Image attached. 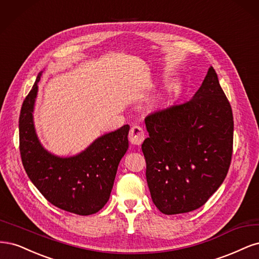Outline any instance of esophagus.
Wrapping results in <instances>:
<instances>
[{"label": "esophagus", "instance_id": "1", "mask_svg": "<svg viewBox=\"0 0 259 259\" xmlns=\"http://www.w3.org/2000/svg\"><path fill=\"white\" fill-rule=\"evenodd\" d=\"M144 139H145L144 130L142 129L140 126H133V127L130 129V132H129V141L131 142V144L141 145L142 143H143Z\"/></svg>", "mask_w": 259, "mask_h": 259}]
</instances>
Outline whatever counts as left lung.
I'll list each match as a JSON object with an SVG mask.
<instances>
[{
  "label": "left lung",
  "instance_id": "8db88e82",
  "mask_svg": "<svg viewBox=\"0 0 259 259\" xmlns=\"http://www.w3.org/2000/svg\"><path fill=\"white\" fill-rule=\"evenodd\" d=\"M142 144L154 204L166 215L202 206L228 173L233 145L230 103L208 69L193 99L145 118Z\"/></svg>",
  "mask_w": 259,
  "mask_h": 259
}]
</instances>
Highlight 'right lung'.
I'll return each instance as SVG.
<instances>
[{"label": "right lung", "mask_w": 259, "mask_h": 259, "mask_svg": "<svg viewBox=\"0 0 259 259\" xmlns=\"http://www.w3.org/2000/svg\"><path fill=\"white\" fill-rule=\"evenodd\" d=\"M23 100L19 116V149L29 179L47 201L66 212L90 215L99 212L110 199L121 158L126 154L130 127L99 138L77 156L60 158L41 147L33 124V106L37 82Z\"/></svg>", "instance_id": "right-lung-1"}]
</instances>
